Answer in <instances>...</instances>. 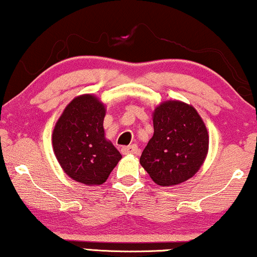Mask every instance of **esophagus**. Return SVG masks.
<instances>
[{
  "instance_id": "esophagus-1",
  "label": "esophagus",
  "mask_w": 257,
  "mask_h": 257,
  "mask_svg": "<svg viewBox=\"0 0 257 257\" xmlns=\"http://www.w3.org/2000/svg\"><path fill=\"white\" fill-rule=\"evenodd\" d=\"M121 152H122V155H136V153L138 152V146L135 144L124 146V148L121 149Z\"/></svg>"
}]
</instances>
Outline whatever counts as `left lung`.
Returning <instances> with one entry per match:
<instances>
[{
  "label": "left lung",
  "instance_id": "obj_1",
  "mask_svg": "<svg viewBox=\"0 0 257 257\" xmlns=\"http://www.w3.org/2000/svg\"><path fill=\"white\" fill-rule=\"evenodd\" d=\"M153 128L139 161L152 181L170 186L195 176L209 150V135L198 112L178 100L164 101L153 112Z\"/></svg>",
  "mask_w": 257,
  "mask_h": 257
}]
</instances>
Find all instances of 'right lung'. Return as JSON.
I'll use <instances>...</instances> for the list:
<instances>
[{
    "label": "right lung",
    "mask_w": 257,
    "mask_h": 257,
    "mask_svg": "<svg viewBox=\"0 0 257 257\" xmlns=\"http://www.w3.org/2000/svg\"><path fill=\"white\" fill-rule=\"evenodd\" d=\"M105 105L96 96H76L63 109L53 131L55 157L67 176L86 185H100L121 159L105 138Z\"/></svg>",
    "instance_id": "1"
}]
</instances>
